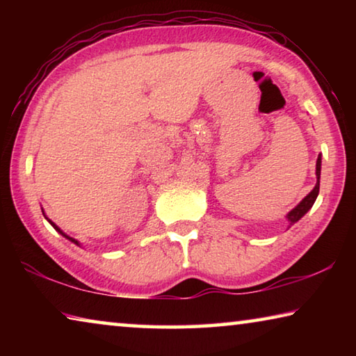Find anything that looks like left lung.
<instances>
[{
	"mask_svg": "<svg viewBox=\"0 0 356 356\" xmlns=\"http://www.w3.org/2000/svg\"><path fill=\"white\" fill-rule=\"evenodd\" d=\"M321 163H322V159L321 155H318L317 159V165H316V174H317V184L314 186V190H312L308 196L305 197L303 201H301L297 207H295L293 210H291L287 215V220L291 221V226L293 225V222H297L301 216H303L308 210L314 206V202L317 200V195H318V188H321Z\"/></svg>",
	"mask_w": 356,
	"mask_h": 356,
	"instance_id": "8db88e82",
	"label": "left lung"
}]
</instances>
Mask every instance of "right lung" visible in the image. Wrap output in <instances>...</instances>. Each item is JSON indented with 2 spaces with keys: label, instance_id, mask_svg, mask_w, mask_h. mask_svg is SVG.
Instances as JSON below:
<instances>
[{
  "label": "right lung",
  "instance_id": "add662e5",
  "mask_svg": "<svg viewBox=\"0 0 356 356\" xmlns=\"http://www.w3.org/2000/svg\"><path fill=\"white\" fill-rule=\"evenodd\" d=\"M47 220H48V218H47ZM48 221H50V220H48ZM50 225H51L53 227H55V229H56V231H58L59 234H63V236H64V237H67V238L70 240V242H74V243H76V245H78V242H76V240H75V238H72V237H69V236H65V234H64V232L61 231V229H59V227H58V226L55 225V222H51V221H50Z\"/></svg>",
  "mask_w": 356,
  "mask_h": 356
}]
</instances>
